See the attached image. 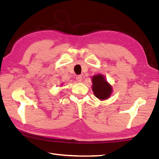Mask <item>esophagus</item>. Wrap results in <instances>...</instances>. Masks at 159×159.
<instances>
[{
	"mask_svg": "<svg viewBox=\"0 0 159 159\" xmlns=\"http://www.w3.org/2000/svg\"><path fill=\"white\" fill-rule=\"evenodd\" d=\"M76 79L77 82H79V83L81 82L82 81V76L81 75H79V76H77L76 77Z\"/></svg>",
	"mask_w": 159,
	"mask_h": 159,
	"instance_id": "34e87169",
	"label": "esophagus"
}]
</instances>
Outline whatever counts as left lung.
I'll use <instances>...</instances> for the list:
<instances>
[{"mask_svg":"<svg viewBox=\"0 0 159 159\" xmlns=\"http://www.w3.org/2000/svg\"><path fill=\"white\" fill-rule=\"evenodd\" d=\"M92 79V89L96 98L101 100L109 98L112 93V87L107 81L103 75H95L93 76Z\"/></svg>","mask_w":159,"mask_h":159,"instance_id":"left-lung-1","label":"left lung"}]
</instances>
